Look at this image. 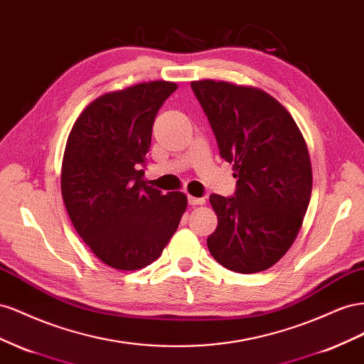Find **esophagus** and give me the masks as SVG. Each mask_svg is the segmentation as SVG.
<instances>
[{"label": "esophagus", "instance_id": "34e87169", "mask_svg": "<svg viewBox=\"0 0 364 364\" xmlns=\"http://www.w3.org/2000/svg\"><path fill=\"white\" fill-rule=\"evenodd\" d=\"M188 201H189L191 205H201V204L205 203L204 198H196V196H192V195L188 196Z\"/></svg>", "mask_w": 364, "mask_h": 364}]
</instances>
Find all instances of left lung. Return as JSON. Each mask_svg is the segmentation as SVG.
Listing matches in <instances>:
<instances>
[{"label":"left lung","mask_w":364,"mask_h":364,"mask_svg":"<svg viewBox=\"0 0 364 364\" xmlns=\"http://www.w3.org/2000/svg\"><path fill=\"white\" fill-rule=\"evenodd\" d=\"M191 88L237 178L233 196L210 195L218 227L207 247L232 272H264L302 227L313 191L306 143L291 114L262 90L215 80Z\"/></svg>","instance_id":"1"}]
</instances>
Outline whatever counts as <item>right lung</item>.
Wrapping results in <instances>:
<instances>
[{
	"mask_svg": "<svg viewBox=\"0 0 364 364\" xmlns=\"http://www.w3.org/2000/svg\"><path fill=\"white\" fill-rule=\"evenodd\" d=\"M173 82L155 80L97 97L73 124L60 191L76 232L103 264L140 269L159 259L188 207L181 192L143 180L152 127Z\"/></svg>",
	"mask_w": 364,
	"mask_h": 364,
	"instance_id": "add662e5",
	"label": "right lung"
}]
</instances>
